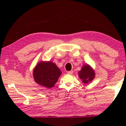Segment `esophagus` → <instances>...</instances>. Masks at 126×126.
<instances>
[{
  "label": "esophagus",
  "mask_w": 126,
  "mask_h": 126,
  "mask_svg": "<svg viewBox=\"0 0 126 126\" xmlns=\"http://www.w3.org/2000/svg\"><path fill=\"white\" fill-rule=\"evenodd\" d=\"M73 71H68L67 72V73L68 74H73Z\"/></svg>",
  "instance_id": "obj_1"
}]
</instances>
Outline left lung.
Returning <instances> with one entry per match:
<instances>
[{
  "instance_id": "left-lung-1",
  "label": "left lung",
  "mask_w": 126,
  "mask_h": 126,
  "mask_svg": "<svg viewBox=\"0 0 126 126\" xmlns=\"http://www.w3.org/2000/svg\"><path fill=\"white\" fill-rule=\"evenodd\" d=\"M79 77L82 80L84 83H88L89 82L93 79L95 76V73L90 66L85 65L79 72Z\"/></svg>"
}]
</instances>
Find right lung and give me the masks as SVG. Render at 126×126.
I'll return each instance as SVG.
<instances>
[{
  "instance_id": "obj_1",
  "label": "right lung",
  "mask_w": 126,
  "mask_h": 126,
  "mask_svg": "<svg viewBox=\"0 0 126 126\" xmlns=\"http://www.w3.org/2000/svg\"><path fill=\"white\" fill-rule=\"evenodd\" d=\"M61 73V70L52 62H42L34 69L33 77L38 84L50 88L56 83Z\"/></svg>"
}]
</instances>
